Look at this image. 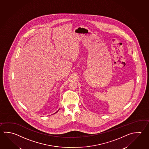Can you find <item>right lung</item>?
Masks as SVG:
<instances>
[{
    "label": "right lung",
    "mask_w": 149,
    "mask_h": 149,
    "mask_svg": "<svg viewBox=\"0 0 149 149\" xmlns=\"http://www.w3.org/2000/svg\"><path fill=\"white\" fill-rule=\"evenodd\" d=\"M58 111H57V112H56V113L57 112H58ZM54 114H55V113H54Z\"/></svg>",
    "instance_id": "obj_1"
}]
</instances>
